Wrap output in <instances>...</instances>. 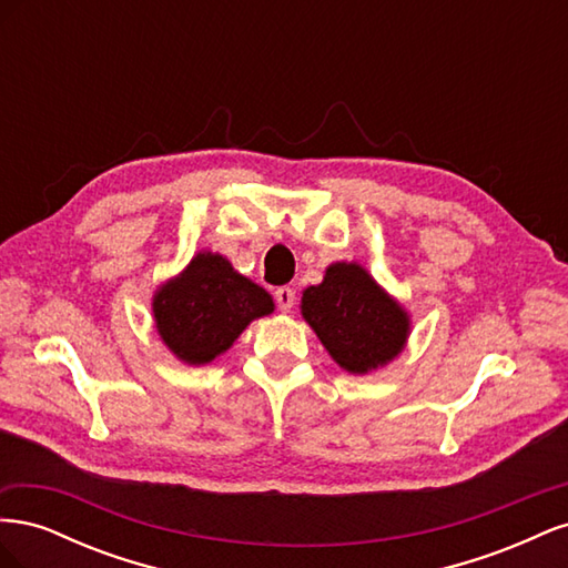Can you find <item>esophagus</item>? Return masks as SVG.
<instances>
[{
	"label": "esophagus",
	"mask_w": 568,
	"mask_h": 568,
	"mask_svg": "<svg viewBox=\"0 0 568 568\" xmlns=\"http://www.w3.org/2000/svg\"><path fill=\"white\" fill-rule=\"evenodd\" d=\"M274 301H277V307L282 313H291V307L296 305V291L288 286H280L274 291Z\"/></svg>",
	"instance_id": "obj_1"
}]
</instances>
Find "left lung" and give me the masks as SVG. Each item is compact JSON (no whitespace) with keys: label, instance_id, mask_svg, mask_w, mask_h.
I'll return each instance as SVG.
<instances>
[{"label":"left lung","instance_id":"1","mask_svg":"<svg viewBox=\"0 0 568 568\" xmlns=\"http://www.w3.org/2000/svg\"><path fill=\"white\" fill-rule=\"evenodd\" d=\"M303 317L324 348L353 374H365L398 355L407 338V315L355 263H336L324 282L305 288Z\"/></svg>","mask_w":568,"mask_h":568}]
</instances>
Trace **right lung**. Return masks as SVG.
Returning <instances> with one entry per match:
<instances>
[{
    "mask_svg": "<svg viewBox=\"0 0 568 568\" xmlns=\"http://www.w3.org/2000/svg\"><path fill=\"white\" fill-rule=\"evenodd\" d=\"M272 311L274 303L265 288L234 272L227 257L213 253H199L153 298L161 338L189 365L211 363L251 320Z\"/></svg>",
    "mask_w": 568,
    "mask_h": 568,
    "instance_id": "right-lung-1",
    "label": "right lung"
}]
</instances>
